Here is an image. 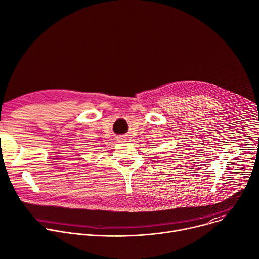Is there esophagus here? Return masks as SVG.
<instances>
[{"label": "esophagus", "instance_id": "1", "mask_svg": "<svg viewBox=\"0 0 259 259\" xmlns=\"http://www.w3.org/2000/svg\"><path fill=\"white\" fill-rule=\"evenodd\" d=\"M120 141H125L126 140V137H124V136H121V137H119L118 138Z\"/></svg>", "mask_w": 259, "mask_h": 259}]
</instances>
